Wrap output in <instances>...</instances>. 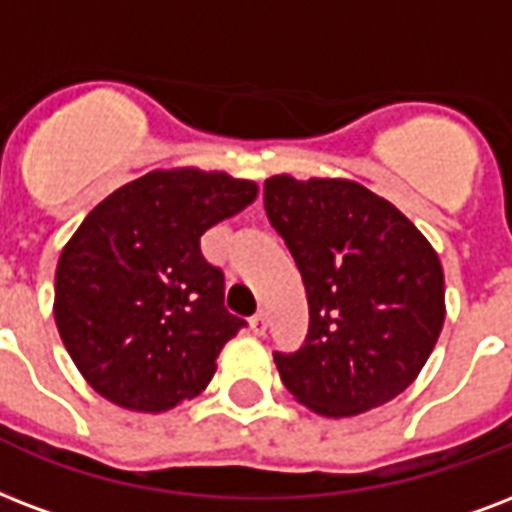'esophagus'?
Here are the masks:
<instances>
[{
	"label": "esophagus",
	"mask_w": 512,
	"mask_h": 512,
	"mask_svg": "<svg viewBox=\"0 0 512 512\" xmlns=\"http://www.w3.org/2000/svg\"><path fill=\"white\" fill-rule=\"evenodd\" d=\"M249 330L255 335H265V330H268V319H265L263 311H257L255 317L249 319Z\"/></svg>",
	"instance_id": "obj_1"
}]
</instances>
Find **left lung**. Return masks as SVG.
<instances>
[{
	"label": "left lung",
	"instance_id": "1",
	"mask_svg": "<svg viewBox=\"0 0 512 512\" xmlns=\"http://www.w3.org/2000/svg\"><path fill=\"white\" fill-rule=\"evenodd\" d=\"M265 214L295 257L308 298L298 351H276L284 386L341 419L413 384L446 319L443 268L421 230L349 179H265Z\"/></svg>",
	"mask_w": 512,
	"mask_h": 512
}]
</instances>
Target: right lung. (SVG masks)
<instances>
[{
	"mask_svg": "<svg viewBox=\"0 0 512 512\" xmlns=\"http://www.w3.org/2000/svg\"><path fill=\"white\" fill-rule=\"evenodd\" d=\"M255 198V182L225 171H150L69 239L53 314L77 370L109 403L163 413L209 386L247 322L222 306L225 276L204 260L201 236Z\"/></svg>",
	"mask_w": 512,
	"mask_h": 512,
	"instance_id": "right-lung-1",
	"label": "right lung"
}]
</instances>
